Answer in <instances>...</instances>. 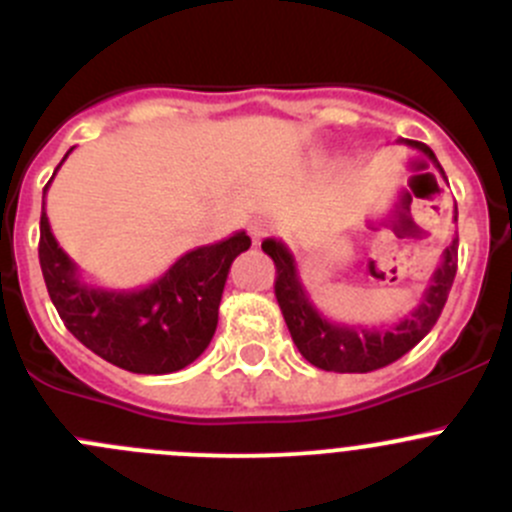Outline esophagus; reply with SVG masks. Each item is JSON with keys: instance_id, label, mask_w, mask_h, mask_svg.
Returning <instances> with one entry per match:
<instances>
[{"instance_id": "esophagus-1", "label": "esophagus", "mask_w": 512, "mask_h": 512, "mask_svg": "<svg viewBox=\"0 0 512 512\" xmlns=\"http://www.w3.org/2000/svg\"><path fill=\"white\" fill-rule=\"evenodd\" d=\"M270 232H272V225L267 223V220H255V223L250 225V237H252V242H255V245H260V242L265 240Z\"/></svg>"}]
</instances>
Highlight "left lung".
Masks as SVG:
<instances>
[{
	"label": "left lung",
	"instance_id": "1",
	"mask_svg": "<svg viewBox=\"0 0 512 512\" xmlns=\"http://www.w3.org/2000/svg\"><path fill=\"white\" fill-rule=\"evenodd\" d=\"M399 143L426 153L428 160L438 168V173L446 178L436 153L426 143L406 141V138H401ZM453 220H458V208L453 210ZM262 250L275 260L277 302H280L282 317H285L299 354L317 369L337 371V374H366V371L389 366L391 361L411 352L441 317L458 267V237H453L451 245L443 250L441 265L436 267L426 289H423L421 302L406 317H401L394 327L369 329L359 327V324L332 322L314 307L312 297H309L307 287L299 277L297 260L285 242L277 240V237H267L262 242Z\"/></svg>",
	"mask_w": 512,
	"mask_h": 512
}]
</instances>
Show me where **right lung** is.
Wrapping results in <instances>:
<instances>
[{
    "instance_id": "1",
    "label": "right lung",
    "mask_w": 512,
    "mask_h": 512,
    "mask_svg": "<svg viewBox=\"0 0 512 512\" xmlns=\"http://www.w3.org/2000/svg\"><path fill=\"white\" fill-rule=\"evenodd\" d=\"M51 180L41 200L39 262L51 302L66 329L86 349L133 374H170L193 364L218 329L227 272L232 260L252 245L247 232L237 230L225 240L185 252L146 287L91 285L51 232L46 218Z\"/></svg>"
}]
</instances>
